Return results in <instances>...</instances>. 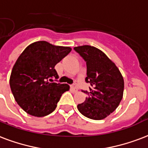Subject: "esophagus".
Instances as JSON below:
<instances>
[{"label": "esophagus", "mask_w": 148, "mask_h": 148, "mask_svg": "<svg viewBox=\"0 0 148 148\" xmlns=\"http://www.w3.org/2000/svg\"><path fill=\"white\" fill-rule=\"evenodd\" d=\"M71 88L72 90H74V92H77V86L76 84H73L72 85H71Z\"/></svg>", "instance_id": "esophagus-1"}]
</instances>
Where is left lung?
I'll list each match as a JSON object with an SVG mask.
<instances>
[{
  "label": "left lung",
  "mask_w": 148,
  "mask_h": 148,
  "mask_svg": "<svg viewBox=\"0 0 148 148\" xmlns=\"http://www.w3.org/2000/svg\"><path fill=\"white\" fill-rule=\"evenodd\" d=\"M74 49L86 62L85 82L90 84L88 92L82 90L88 97L77 105V109L89 119H105L116 110L123 99V77L116 64L100 49L87 45Z\"/></svg>",
  "instance_id": "obj_1"
}]
</instances>
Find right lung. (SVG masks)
<instances>
[{
    "instance_id": "right-lung-1",
    "label": "right lung",
    "mask_w": 148,
    "mask_h": 148,
    "mask_svg": "<svg viewBox=\"0 0 148 148\" xmlns=\"http://www.w3.org/2000/svg\"><path fill=\"white\" fill-rule=\"evenodd\" d=\"M71 51V47L39 41L19 56L11 71L10 87L17 103L28 114H50L63 93L69 90L68 84L53 82V78L59 77L54 66Z\"/></svg>"
}]
</instances>
